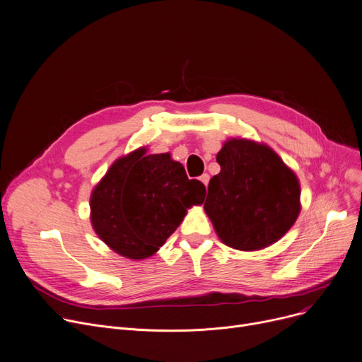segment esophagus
Here are the masks:
<instances>
[{
	"label": "esophagus",
	"instance_id": "1",
	"mask_svg": "<svg viewBox=\"0 0 362 362\" xmlns=\"http://www.w3.org/2000/svg\"><path fill=\"white\" fill-rule=\"evenodd\" d=\"M200 181H202L204 185H208V182H209V175H208V174H203V175L200 177Z\"/></svg>",
	"mask_w": 362,
	"mask_h": 362
}]
</instances>
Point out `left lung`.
Masks as SVG:
<instances>
[{
	"label": "left lung",
	"mask_w": 362,
	"mask_h": 362,
	"mask_svg": "<svg viewBox=\"0 0 362 362\" xmlns=\"http://www.w3.org/2000/svg\"><path fill=\"white\" fill-rule=\"evenodd\" d=\"M221 172L209 181L204 212L223 243L259 250L281 238L300 212L295 172L265 144L228 140L216 154Z\"/></svg>",
	"instance_id": "1"
}]
</instances>
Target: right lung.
Returning a JSON list of instances; mask_svg holds the SVG:
<instances>
[{
	"label": "right lung",
	"instance_id": "obj_1",
	"mask_svg": "<svg viewBox=\"0 0 362 362\" xmlns=\"http://www.w3.org/2000/svg\"><path fill=\"white\" fill-rule=\"evenodd\" d=\"M204 184L188 180L169 153L139 148L117 159L91 194V222L116 253L144 259L158 252L187 214L202 204Z\"/></svg>",
	"mask_w": 362,
	"mask_h": 362
}]
</instances>
